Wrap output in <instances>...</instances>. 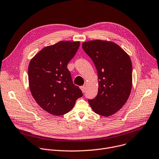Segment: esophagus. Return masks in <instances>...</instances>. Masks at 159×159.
Returning <instances> with one entry per match:
<instances>
[{"instance_id":"obj_1","label":"esophagus","mask_w":159,"mask_h":159,"mask_svg":"<svg viewBox=\"0 0 159 159\" xmlns=\"http://www.w3.org/2000/svg\"><path fill=\"white\" fill-rule=\"evenodd\" d=\"M80 89L82 90V91L83 93H84V92H85V86H84V85H83V86H80Z\"/></svg>"}]
</instances>
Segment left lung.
Returning <instances> with one entry per match:
<instances>
[{"instance_id": "8db88e82", "label": "left lung", "mask_w": 159, "mask_h": 159, "mask_svg": "<svg viewBox=\"0 0 159 159\" xmlns=\"http://www.w3.org/2000/svg\"><path fill=\"white\" fill-rule=\"evenodd\" d=\"M82 48L98 71V93L88 99L93 110L104 117L119 111L132 89V63L129 56L117 44L94 40L82 43Z\"/></svg>"}]
</instances>
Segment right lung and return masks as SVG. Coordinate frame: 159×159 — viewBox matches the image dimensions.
I'll return each instance as SVG.
<instances>
[{"label": "right lung", "instance_id": "obj_1", "mask_svg": "<svg viewBox=\"0 0 159 159\" xmlns=\"http://www.w3.org/2000/svg\"><path fill=\"white\" fill-rule=\"evenodd\" d=\"M80 42L60 41L40 50L28 66V82L37 104L59 116L69 112L83 96L71 80L67 64L73 58Z\"/></svg>", "mask_w": 159, "mask_h": 159}]
</instances>
